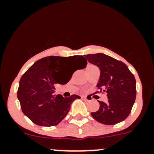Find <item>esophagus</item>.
Segmentation results:
<instances>
[{
	"mask_svg": "<svg viewBox=\"0 0 154 154\" xmlns=\"http://www.w3.org/2000/svg\"><path fill=\"white\" fill-rule=\"evenodd\" d=\"M81 98H82V99H84V100H88L87 97L86 96H81Z\"/></svg>",
	"mask_w": 154,
	"mask_h": 154,
	"instance_id": "esophagus-1",
	"label": "esophagus"
}]
</instances>
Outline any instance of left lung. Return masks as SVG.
<instances>
[{"mask_svg":"<svg viewBox=\"0 0 154 154\" xmlns=\"http://www.w3.org/2000/svg\"><path fill=\"white\" fill-rule=\"evenodd\" d=\"M90 63L100 69L97 87L106 92L107 103L98 101L100 108L91 115L98 122L113 125L121 122L130 114L136 98L135 78L128 66L103 54L85 56Z\"/></svg>","mask_w":154,"mask_h":154,"instance_id":"obj_1","label":"left lung"}]
</instances>
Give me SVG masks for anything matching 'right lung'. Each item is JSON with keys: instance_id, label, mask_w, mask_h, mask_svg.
<instances>
[{"instance_id": "obj_1", "label": "right lung", "mask_w": 154, "mask_h": 154, "mask_svg": "<svg viewBox=\"0 0 154 154\" xmlns=\"http://www.w3.org/2000/svg\"><path fill=\"white\" fill-rule=\"evenodd\" d=\"M75 61L82 64V69L87 65L82 56L69 57L47 56L38 60L28 69L19 81L17 97L22 112L40 126L57 125L66 116L72 102L80 98L77 95L63 98L54 94L56 84H66L72 75L70 66Z\"/></svg>"}]
</instances>
